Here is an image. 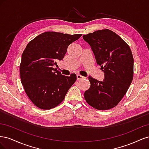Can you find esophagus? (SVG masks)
<instances>
[{
    "label": "esophagus",
    "instance_id": "1",
    "mask_svg": "<svg viewBox=\"0 0 149 149\" xmlns=\"http://www.w3.org/2000/svg\"><path fill=\"white\" fill-rule=\"evenodd\" d=\"M76 78H77V80H80V79H84V77H83V76H81V75H79V74H77V75H76Z\"/></svg>",
    "mask_w": 149,
    "mask_h": 149
}]
</instances>
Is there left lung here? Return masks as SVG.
<instances>
[{
	"label": "left lung",
	"instance_id": "1",
	"mask_svg": "<svg viewBox=\"0 0 149 149\" xmlns=\"http://www.w3.org/2000/svg\"><path fill=\"white\" fill-rule=\"evenodd\" d=\"M101 66L104 79L88 78L91 86L84 92V99L93 107L107 110L118 104L127 93L134 74V58L129 46L118 35L109 29L83 36Z\"/></svg>",
	"mask_w": 149,
	"mask_h": 149
}]
</instances>
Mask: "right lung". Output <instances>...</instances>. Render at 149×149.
Wrapping results in <instances>:
<instances>
[{
	"label": "right lung",
	"instance_id": "1",
	"mask_svg": "<svg viewBox=\"0 0 149 149\" xmlns=\"http://www.w3.org/2000/svg\"><path fill=\"white\" fill-rule=\"evenodd\" d=\"M81 35L46 31L31 40L24 49L20 65L21 82L26 95L40 109L59 105L76 81V74L63 76L53 66L63 59L68 47Z\"/></svg>",
	"mask_w": 149,
	"mask_h": 149
}]
</instances>
